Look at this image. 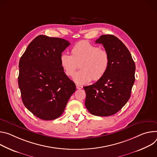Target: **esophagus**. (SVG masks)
Masks as SVG:
<instances>
[{
    "label": "esophagus",
    "mask_w": 157,
    "mask_h": 157,
    "mask_svg": "<svg viewBox=\"0 0 157 157\" xmlns=\"http://www.w3.org/2000/svg\"><path fill=\"white\" fill-rule=\"evenodd\" d=\"M76 88H77V89H81L83 88V86H82V85H80L77 84V85H76Z\"/></svg>",
    "instance_id": "1"
}]
</instances>
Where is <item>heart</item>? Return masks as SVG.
Returning <instances> with one entry per match:
<instances>
[{"label": "heart", "instance_id": "1", "mask_svg": "<svg viewBox=\"0 0 157 157\" xmlns=\"http://www.w3.org/2000/svg\"><path fill=\"white\" fill-rule=\"evenodd\" d=\"M72 55L63 53L60 57V64L67 76H72L80 65V71L73 77L78 84L89 83L92 79L100 80L107 71L110 57L108 52L88 41H80L71 50Z\"/></svg>", "mask_w": 157, "mask_h": 157}]
</instances>
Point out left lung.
I'll return each mask as SVG.
<instances>
[{"label": "left lung", "mask_w": 157, "mask_h": 157, "mask_svg": "<svg viewBox=\"0 0 157 157\" xmlns=\"http://www.w3.org/2000/svg\"><path fill=\"white\" fill-rule=\"evenodd\" d=\"M95 43L103 45L110 63L100 80L83 86L85 105L91 114L107 117L117 113L129 100L135 82V64L127 47L113 35H102Z\"/></svg>", "instance_id": "obj_1"}]
</instances>
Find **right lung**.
<instances>
[{
    "mask_svg": "<svg viewBox=\"0 0 157 157\" xmlns=\"http://www.w3.org/2000/svg\"><path fill=\"white\" fill-rule=\"evenodd\" d=\"M70 44L63 39L40 35L20 59L18 83L23 103L42 120L59 117L76 90L60 64V55Z\"/></svg>",
    "mask_w": 157,
    "mask_h": 157,
    "instance_id": "obj_1",
    "label": "right lung"
}]
</instances>
